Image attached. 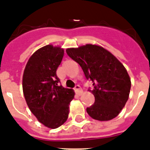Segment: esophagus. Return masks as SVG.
Segmentation results:
<instances>
[{"label": "esophagus", "instance_id": "34e87169", "mask_svg": "<svg viewBox=\"0 0 150 150\" xmlns=\"http://www.w3.org/2000/svg\"><path fill=\"white\" fill-rule=\"evenodd\" d=\"M75 91L78 95H81V94H82L83 92L82 89H81V88L80 87V85H76V86L75 87Z\"/></svg>", "mask_w": 150, "mask_h": 150}]
</instances>
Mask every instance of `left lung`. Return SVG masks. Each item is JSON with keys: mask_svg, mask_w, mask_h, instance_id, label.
Listing matches in <instances>:
<instances>
[{"mask_svg": "<svg viewBox=\"0 0 150 150\" xmlns=\"http://www.w3.org/2000/svg\"><path fill=\"white\" fill-rule=\"evenodd\" d=\"M68 56L79 64L85 78L92 81L94 104L87 108L91 117L108 121L120 114L129 98L131 81L127 71L115 56L98 45L68 48Z\"/></svg>", "mask_w": 150, "mask_h": 150, "instance_id": "left-lung-1", "label": "left lung"}]
</instances>
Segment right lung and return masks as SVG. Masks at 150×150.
Instances as JSON below:
<instances>
[{"instance_id":"obj_1","label":"right lung","mask_w":150,"mask_h":150,"mask_svg":"<svg viewBox=\"0 0 150 150\" xmlns=\"http://www.w3.org/2000/svg\"><path fill=\"white\" fill-rule=\"evenodd\" d=\"M64 49L46 45L30 56L23 75V91L27 106L39 122L50 129L65 123L75 92L59 85L56 71Z\"/></svg>"}]
</instances>
